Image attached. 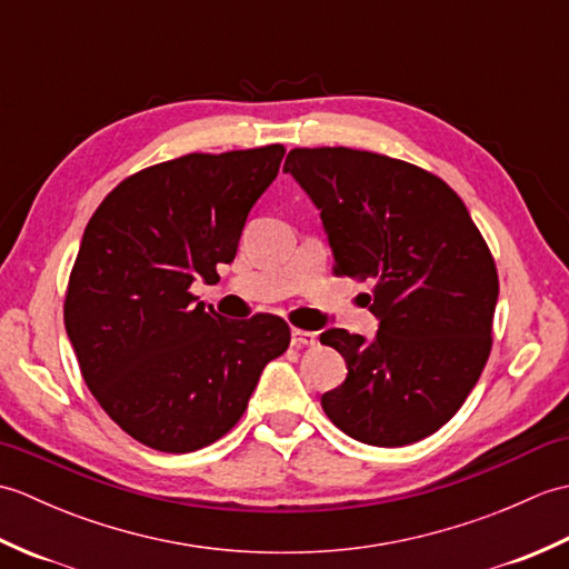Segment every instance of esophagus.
Wrapping results in <instances>:
<instances>
[{"label":"esophagus","instance_id":"1","mask_svg":"<svg viewBox=\"0 0 569 569\" xmlns=\"http://www.w3.org/2000/svg\"><path fill=\"white\" fill-rule=\"evenodd\" d=\"M318 342V335L316 332H308V330H291V345L293 347H312Z\"/></svg>","mask_w":569,"mask_h":569}]
</instances>
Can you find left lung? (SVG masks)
<instances>
[{"mask_svg": "<svg viewBox=\"0 0 569 569\" xmlns=\"http://www.w3.org/2000/svg\"><path fill=\"white\" fill-rule=\"evenodd\" d=\"M291 173L335 253L332 271L371 286L373 340L332 328L320 342L347 361L322 410L349 438L403 447L440 430L491 352L499 276L485 237L442 178L345 147L293 149Z\"/></svg>", "mask_w": 569, "mask_h": 569, "instance_id": "left-lung-1", "label": "left lung"}]
</instances>
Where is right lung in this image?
Instances as JSON below:
<instances>
[{
	"mask_svg": "<svg viewBox=\"0 0 569 569\" xmlns=\"http://www.w3.org/2000/svg\"><path fill=\"white\" fill-rule=\"evenodd\" d=\"M286 149L188 153L124 178L90 217L66 291L82 379L119 428L159 452H192L244 416L286 320H227L190 293L237 257L247 214Z\"/></svg>",
	"mask_w": 569,
	"mask_h": 569,
	"instance_id": "1",
	"label": "right lung"
}]
</instances>
